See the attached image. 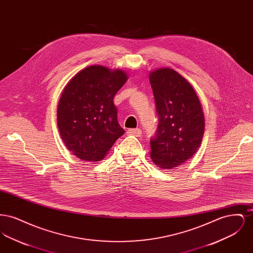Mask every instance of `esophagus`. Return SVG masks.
I'll return each mask as SVG.
<instances>
[{"instance_id":"esophagus-1","label":"esophagus","mask_w":253,"mask_h":253,"mask_svg":"<svg viewBox=\"0 0 253 253\" xmlns=\"http://www.w3.org/2000/svg\"><path fill=\"white\" fill-rule=\"evenodd\" d=\"M141 130L139 128L136 129H129L127 131L128 134H132V135H135V136H140L141 135Z\"/></svg>"}]
</instances>
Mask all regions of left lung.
<instances>
[{
  "mask_svg": "<svg viewBox=\"0 0 253 253\" xmlns=\"http://www.w3.org/2000/svg\"><path fill=\"white\" fill-rule=\"evenodd\" d=\"M158 115L157 132L150 139L151 157L158 167L174 169L193 157L204 134L199 98L181 75L169 68L150 74Z\"/></svg>",
  "mask_w": 253,
  "mask_h": 253,
  "instance_id": "8db88e82",
  "label": "left lung"
}]
</instances>
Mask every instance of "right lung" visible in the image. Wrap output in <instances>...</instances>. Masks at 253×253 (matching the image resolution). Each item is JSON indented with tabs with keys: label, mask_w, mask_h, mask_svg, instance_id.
Returning a JSON list of instances; mask_svg holds the SVG:
<instances>
[{
	"label": "right lung",
	"mask_w": 253,
	"mask_h": 253,
	"mask_svg": "<svg viewBox=\"0 0 253 253\" xmlns=\"http://www.w3.org/2000/svg\"><path fill=\"white\" fill-rule=\"evenodd\" d=\"M127 81L121 70L93 65L78 73L58 105V127L65 146L85 161L101 160L125 131L113 100Z\"/></svg>",
	"instance_id": "add662e5"
}]
</instances>
